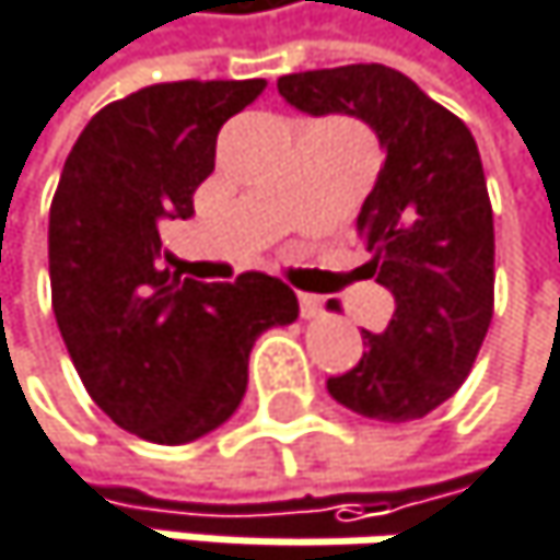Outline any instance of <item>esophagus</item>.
Segmentation results:
<instances>
[{"mask_svg": "<svg viewBox=\"0 0 560 560\" xmlns=\"http://www.w3.org/2000/svg\"><path fill=\"white\" fill-rule=\"evenodd\" d=\"M322 305H325V302H322L318 295H299V308H302V318H308V322L322 315Z\"/></svg>", "mask_w": 560, "mask_h": 560, "instance_id": "esophagus-1", "label": "esophagus"}]
</instances>
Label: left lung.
<instances>
[{"mask_svg":"<svg viewBox=\"0 0 560 560\" xmlns=\"http://www.w3.org/2000/svg\"><path fill=\"white\" fill-rule=\"evenodd\" d=\"M295 110L364 120L384 170L361 206L368 271L394 295L364 358L328 394L381 423H410L469 377L492 322L495 232L479 147L469 127L387 65H345L278 78Z\"/></svg>","mask_w":560,"mask_h":560,"instance_id":"obj_1","label":"left lung"}]
</instances>
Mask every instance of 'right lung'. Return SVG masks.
Segmentation results:
<instances>
[{
	"mask_svg": "<svg viewBox=\"0 0 560 560\" xmlns=\"http://www.w3.org/2000/svg\"><path fill=\"white\" fill-rule=\"evenodd\" d=\"M265 81L150 84L97 110L71 147L48 212L51 308L91 400L127 433L179 446L242 404L261 331L299 299L265 271L206 285L170 271L160 229L192 215L219 127Z\"/></svg>",
	"mask_w": 560,
	"mask_h": 560,
	"instance_id": "right-lung-1",
	"label": "right lung"
}]
</instances>
